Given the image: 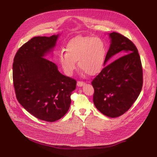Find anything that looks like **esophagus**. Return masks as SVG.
<instances>
[{"instance_id":"34e87169","label":"esophagus","mask_w":157,"mask_h":157,"mask_svg":"<svg viewBox=\"0 0 157 157\" xmlns=\"http://www.w3.org/2000/svg\"><path fill=\"white\" fill-rule=\"evenodd\" d=\"M85 84V82H83V81H78L77 82V86H79V87L83 86Z\"/></svg>"}]
</instances>
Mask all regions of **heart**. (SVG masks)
<instances>
[{"label":"heart","instance_id":"1","mask_svg":"<svg viewBox=\"0 0 157 157\" xmlns=\"http://www.w3.org/2000/svg\"><path fill=\"white\" fill-rule=\"evenodd\" d=\"M106 48L104 41L98 37L77 36L70 40L66 52L59 54V62L67 75H71L79 67L88 75L94 76L100 72L104 66Z\"/></svg>","mask_w":157,"mask_h":157}]
</instances>
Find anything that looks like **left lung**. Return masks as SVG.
Returning a JSON list of instances; mask_svg holds the SVG:
<instances>
[{"label":"left lung","mask_w":157,"mask_h":157,"mask_svg":"<svg viewBox=\"0 0 157 157\" xmlns=\"http://www.w3.org/2000/svg\"><path fill=\"white\" fill-rule=\"evenodd\" d=\"M109 37L104 64L120 52L126 55L105 66L93 79V101L103 114L116 118L127 112L141 93L143 67L137 49L129 39L117 32L111 33Z\"/></svg>","instance_id":"8db88e82"}]
</instances>
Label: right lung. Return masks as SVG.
<instances>
[{
	"instance_id": "add662e5",
	"label": "right lung",
	"mask_w": 157,
	"mask_h": 157,
	"mask_svg": "<svg viewBox=\"0 0 157 157\" xmlns=\"http://www.w3.org/2000/svg\"><path fill=\"white\" fill-rule=\"evenodd\" d=\"M59 35L34 37L16 52L13 79L19 103L36 118L53 122L68 111L76 81L65 76L45 58L53 50Z\"/></svg>"
}]
</instances>
